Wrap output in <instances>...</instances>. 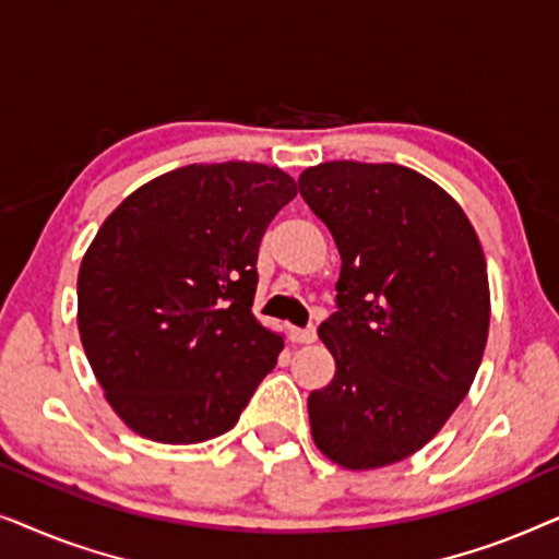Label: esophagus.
<instances>
[{
  "instance_id": "esophagus-1",
  "label": "esophagus",
  "mask_w": 559,
  "mask_h": 559,
  "mask_svg": "<svg viewBox=\"0 0 559 559\" xmlns=\"http://www.w3.org/2000/svg\"><path fill=\"white\" fill-rule=\"evenodd\" d=\"M289 341H293V343H312V341H316V328H293V331H289Z\"/></svg>"
}]
</instances>
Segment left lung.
I'll list each match as a JSON object with an SVG mask.
<instances>
[{
	"instance_id": "obj_1",
	"label": "left lung",
	"mask_w": 559,
	"mask_h": 559,
	"mask_svg": "<svg viewBox=\"0 0 559 559\" xmlns=\"http://www.w3.org/2000/svg\"><path fill=\"white\" fill-rule=\"evenodd\" d=\"M297 182L341 254L338 312L318 328L335 377L308 396L312 442L341 468H384L425 448L476 379L484 249L455 198L409 167L333 159Z\"/></svg>"
}]
</instances>
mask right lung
Returning <instances> with one entry per match:
<instances>
[{"mask_svg": "<svg viewBox=\"0 0 559 559\" xmlns=\"http://www.w3.org/2000/svg\"><path fill=\"white\" fill-rule=\"evenodd\" d=\"M297 195L262 163L186 165L109 213L79 270L83 350L121 423L165 445L239 423L285 338L251 312L270 221Z\"/></svg>", "mask_w": 559, "mask_h": 559, "instance_id": "add662e5", "label": "right lung"}]
</instances>
